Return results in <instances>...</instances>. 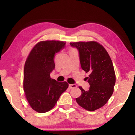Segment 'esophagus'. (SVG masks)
<instances>
[{
	"label": "esophagus",
	"instance_id": "34e87169",
	"mask_svg": "<svg viewBox=\"0 0 135 135\" xmlns=\"http://www.w3.org/2000/svg\"><path fill=\"white\" fill-rule=\"evenodd\" d=\"M77 87V86L76 84H69V88L70 89H74V88H76Z\"/></svg>",
	"mask_w": 135,
	"mask_h": 135
}]
</instances>
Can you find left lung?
<instances>
[{"instance_id":"1","label":"left lung","mask_w":135,"mask_h":135,"mask_svg":"<svg viewBox=\"0 0 135 135\" xmlns=\"http://www.w3.org/2000/svg\"><path fill=\"white\" fill-rule=\"evenodd\" d=\"M78 50L82 70L89 74L86 80L90 84L85 91L81 87V95L76 102L82 108L93 111L103 107L111 98L115 83V72L108 52L96 42L70 43Z\"/></svg>"}]
</instances>
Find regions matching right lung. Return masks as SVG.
Listing matches in <instances>:
<instances>
[{
  "label": "right lung",
  "mask_w": 135,
  "mask_h": 135,
  "mask_svg": "<svg viewBox=\"0 0 135 135\" xmlns=\"http://www.w3.org/2000/svg\"><path fill=\"white\" fill-rule=\"evenodd\" d=\"M65 46V43L60 41L38 42L25 63L24 90L30 105L38 113H46L53 108L68 88L67 82H58L50 77L55 68V54Z\"/></svg>",
  "instance_id": "obj_1"
}]
</instances>
